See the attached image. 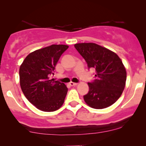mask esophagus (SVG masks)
<instances>
[{"label": "esophagus", "mask_w": 146, "mask_h": 146, "mask_svg": "<svg viewBox=\"0 0 146 146\" xmlns=\"http://www.w3.org/2000/svg\"><path fill=\"white\" fill-rule=\"evenodd\" d=\"M69 85H70V86H77V85H78V83L72 82H71L69 83Z\"/></svg>", "instance_id": "34e87169"}]
</instances>
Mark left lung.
<instances>
[{"instance_id":"left-lung-1","label":"left lung","mask_w":146,"mask_h":146,"mask_svg":"<svg viewBox=\"0 0 146 146\" xmlns=\"http://www.w3.org/2000/svg\"><path fill=\"white\" fill-rule=\"evenodd\" d=\"M75 48L86 62L88 69L95 68V80L88 82L89 90L84 100L91 108H107L119 98L125 88L126 71L116 53L95 43H78Z\"/></svg>"}]
</instances>
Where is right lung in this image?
<instances>
[{"label": "right lung", "mask_w": 146, "mask_h": 146, "mask_svg": "<svg viewBox=\"0 0 146 146\" xmlns=\"http://www.w3.org/2000/svg\"><path fill=\"white\" fill-rule=\"evenodd\" d=\"M67 45L52 44L29 53L19 70L20 84L23 93L38 109L53 112L63 104L67 94L66 85L49 77Z\"/></svg>", "instance_id": "right-lung-1"}]
</instances>
